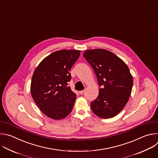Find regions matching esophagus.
Here are the masks:
<instances>
[{"instance_id": "34e87169", "label": "esophagus", "mask_w": 158, "mask_h": 158, "mask_svg": "<svg viewBox=\"0 0 158 158\" xmlns=\"http://www.w3.org/2000/svg\"><path fill=\"white\" fill-rule=\"evenodd\" d=\"M79 93H80V94H81V95H82L84 93V90H81L80 92H79Z\"/></svg>"}]
</instances>
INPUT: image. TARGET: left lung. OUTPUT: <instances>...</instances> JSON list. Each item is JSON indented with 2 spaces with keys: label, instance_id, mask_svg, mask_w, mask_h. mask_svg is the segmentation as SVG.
<instances>
[{
  "label": "left lung",
  "instance_id": "obj_1",
  "mask_svg": "<svg viewBox=\"0 0 158 158\" xmlns=\"http://www.w3.org/2000/svg\"><path fill=\"white\" fill-rule=\"evenodd\" d=\"M83 56L94 69L100 86L98 97L90 103L92 112L102 118L114 117L130 97L133 81L128 67L106 49L87 50Z\"/></svg>",
  "mask_w": 158,
  "mask_h": 158
}]
</instances>
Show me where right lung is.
<instances>
[{"label": "right lung", "instance_id": "right-lung-1", "mask_svg": "<svg viewBox=\"0 0 158 158\" xmlns=\"http://www.w3.org/2000/svg\"><path fill=\"white\" fill-rule=\"evenodd\" d=\"M80 53L81 51L72 49L55 51L45 58L33 73L32 98L40 110L51 118L63 119L73 110L77 95L68 85L71 79L69 71Z\"/></svg>", "mask_w": 158, "mask_h": 158}]
</instances>
